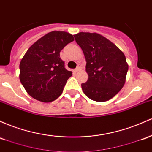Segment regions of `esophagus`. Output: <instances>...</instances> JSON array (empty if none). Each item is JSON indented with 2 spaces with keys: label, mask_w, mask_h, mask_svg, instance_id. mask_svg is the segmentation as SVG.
I'll use <instances>...</instances> for the list:
<instances>
[{
  "label": "esophagus",
  "mask_w": 152,
  "mask_h": 152,
  "mask_svg": "<svg viewBox=\"0 0 152 152\" xmlns=\"http://www.w3.org/2000/svg\"><path fill=\"white\" fill-rule=\"evenodd\" d=\"M81 69H82V65H81V64H78L77 67L76 69H75V72H77L81 70Z\"/></svg>",
  "instance_id": "obj_1"
}]
</instances>
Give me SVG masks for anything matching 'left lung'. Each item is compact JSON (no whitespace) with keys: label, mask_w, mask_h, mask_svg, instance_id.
I'll return each instance as SVG.
<instances>
[{"label":"left lung","mask_w":152,"mask_h":152,"mask_svg":"<svg viewBox=\"0 0 152 152\" xmlns=\"http://www.w3.org/2000/svg\"><path fill=\"white\" fill-rule=\"evenodd\" d=\"M86 59L88 77L82 89L88 98L98 102L110 100L125 84L129 66L124 54L108 39L96 33L74 35Z\"/></svg>","instance_id":"1"}]
</instances>
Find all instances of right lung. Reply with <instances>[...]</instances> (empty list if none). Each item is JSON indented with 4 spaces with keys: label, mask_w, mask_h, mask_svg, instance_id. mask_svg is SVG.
Masks as SVG:
<instances>
[{
    "label": "right lung",
    "mask_w": 152,
    "mask_h": 152,
    "mask_svg": "<svg viewBox=\"0 0 152 152\" xmlns=\"http://www.w3.org/2000/svg\"><path fill=\"white\" fill-rule=\"evenodd\" d=\"M74 41L65 31L49 32L37 40L20 62V81L28 95L44 103L54 101L62 94L72 75L66 69L59 52Z\"/></svg>",
    "instance_id": "obj_1"
}]
</instances>
